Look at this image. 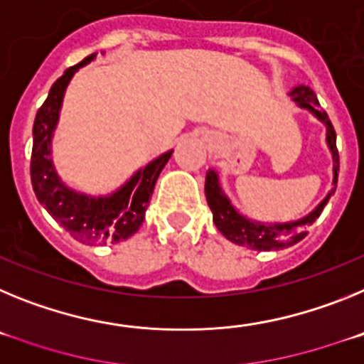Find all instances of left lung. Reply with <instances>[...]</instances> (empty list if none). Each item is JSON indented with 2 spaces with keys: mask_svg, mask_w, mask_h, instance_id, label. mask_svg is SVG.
I'll use <instances>...</instances> for the list:
<instances>
[{
  "mask_svg": "<svg viewBox=\"0 0 364 364\" xmlns=\"http://www.w3.org/2000/svg\"><path fill=\"white\" fill-rule=\"evenodd\" d=\"M291 100L302 109H308L319 118L324 125H326V142L333 156V188L328 193L326 198L321 202L310 215H306L301 220L286 222V224H262V222H255L240 215L235 210L231 202L222 191L220 184H218V176L213 169L205 173V198L210 204L211 211H213V222L217 230L220 231L228 240L239 246H246L250 250H257V252H272V250H282V247L294 246L299 240H302L308 235L306 228L311 226L315 218H319L323 213L324 205L330 200L337 188V171H339V153H337L336 146V131L333 125L328 118L326 112L319 107V100L315 96L310 87L299 85L290 92Z\"/></svg>",
  "mask_w": 364,
  "mask_h": 364,
  "instance_id": "obj_1",
  "label": "left lung"
}]
</instances>
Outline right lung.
Listing matches in <instances>:
<instances>
[{
    "label": "right lung",
    "instance_id": "add662e5",
    "mask_svg": "<svg viewBox=\"0 0 364 364\" xmlns=\"http://www.w3.org/2000/svg\"><path fill=\"white\" fill-rule=\"evenodd\" d=\"M95 56L96 54H91L78 65L69 67L62 78L53 83L49 96L36 112L32 127L34 140L31 156L32 189L40 204L49 211L54 220L69 231L70 237L87 246L120 242L136 233L146 218L156 178L173 154V151L160 154L159 159L138 169L118 191L109 197H89L83 193H76L60 180L53 166L50 140L56 129L63 95L74 73L95 60Z\"/></svg>",
    "mask_w": 364,
    "mask_h": 364
}]
</instances>
